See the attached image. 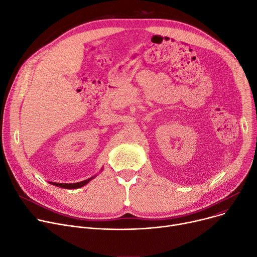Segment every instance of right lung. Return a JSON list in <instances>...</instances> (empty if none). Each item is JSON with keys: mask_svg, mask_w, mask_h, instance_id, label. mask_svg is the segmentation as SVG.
Segmentation results:
<instances>
[{"mask_svg": "<svg viewBox=\"0 0 257 257\" xmlns=\"http://www.w3.org/2000/svg\"><path fill=\"white\" fill-rule=\"evenodd\" d=\"M93 178V177H92ZM92 178H89V179H86L84 181H81V182H77V183H56V182H50L54 185L56 186H59V187H64V188H79V187H82L83 185H85L86 183H88Z\"/></svg>", "mask_w": 257, "mask_h": 257, "instance_id": "obj_1", "label": "right lung"}]
</instances>
